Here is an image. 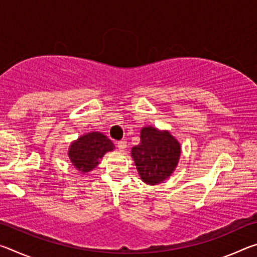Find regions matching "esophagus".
<instances>
[{
	"instance_id": "esophagus-1",
	"label": "esophagus",
	"mask_w": 257,
	"mask_h": 257,
	"mask_svg": "<svg viewBox=\"0 0 257 257\" xmlns=\"http://www.w3.org/2000/svg\"><path fill=\"white\" fill-rule=\"evenodd\" d=\"M116 146H118V149L120 151H123L125 147H127V142H125V141H120V142L116 143Z\"/></svg>"
}]
</instances>
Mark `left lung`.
<instances>
[{
  "instance_id": "left-lung-1",
  "label": "left lung",
  "mask_w": 257,
  "mask_h": 257,
  "mask_svg": "<svg viewBox=\"0 0 257 257\" xmlns=\"http://www.w3.org/2000/svg\"><path fill=\"white\" fill-rule=\"evenodd\" d=\"M139 176L146 184L156 185L171 176L180 156V144L168 132L145 127L141 143L132 149Z\"/></svg>"
}]
</instances>
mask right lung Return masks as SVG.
Listing matches in <instances>:
<instances>
[{"label": "right lung", "instance_id": "obj_1", "mask_svg": "<svg viewBox=\"0 0 257 257\" xmlns=\"http://www.w3.org/2000/svg\"><path fill=\"white\" fill-rule=\"evenodd\" d=\"M113 149L114 145L105 135L95 132L86 134L73 142L68 155L76 169L88 172L96 167L106 152Z\"/></svg>", "mask_w": 257, "mask_h": 257}]
</instances>
